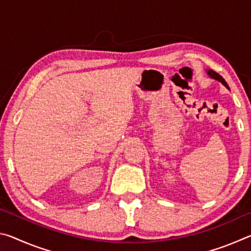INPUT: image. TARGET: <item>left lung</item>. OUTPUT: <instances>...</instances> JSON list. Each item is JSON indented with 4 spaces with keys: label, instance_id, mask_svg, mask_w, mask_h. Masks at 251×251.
<instances>
[{
    "label": "left lung",
    "instance_id": "1",
    "mask_svg": "<svg viewBox=\"0 0 251 251\" xmlns=\"http://www.w3.org/2000/svg\"><path fill=\"white\" fill-rule=\"evenodd\" d=\"M207 74L210 76L211 78H214V79H216V80H218V82H220L222 83L224 86H226L228 90H229V86H228V84L226 83V80H225L222 76H220L218 73H216V72H214V71H211V70H207Z\"/></svg>",
    "mask_w": 251,
    "mask_h": 251
}]
</instances>
